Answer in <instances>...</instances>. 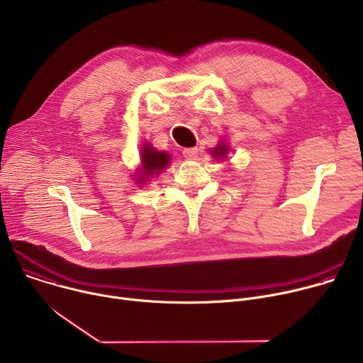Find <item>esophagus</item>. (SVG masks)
<instances>
[{
    "label": "esophagus",
    "mask_w": 363,
    "mask_h": 363,
    "mask_svg": "<svg viewBox=\"0 0 363 363\" xmlns=\"http://www.w3.org/2000/svg\"><path fill=\"white\" fill-rule=\"evenodd\" d=\"M184 157L188 158V160H195L196 155H198V147H186L182 150Z\"/></svg>",
    "instance_id": "obj_1"
}]
</instances>
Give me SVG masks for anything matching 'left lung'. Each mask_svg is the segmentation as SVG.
<instances>
[{"mask_svg": "<svg viewBox=\"0 0 363 363\" xmlns=\"http://www.w3.org/2000/svg\"><path fill=\"white\" fill-rule=\"evenodd\" d=\"M227 150H228V147H227L225 145H220V146H217V147H216V150H213V155H214L216 158L225 157V155H227Z\"/></svg>", "mask_w": 363, "mask_h": 363, "instance_id": "left-lung-1", "label": "left lung"}]
</instances>
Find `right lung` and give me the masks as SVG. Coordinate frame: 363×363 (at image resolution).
Segmentation results:
<instances>
[{
  "mask_svg": "<svg viewBox=\"0 0 363 363\" xmlns=\"http://www.w3.org/2000/svg\"><path fill=\"white\" fill-rule=\"evenodd\" d=\"M142 174H145L143 178H140V181L143 182L145 179H147L146 177L150 175H157L161 171H164V168L168 167L169 164V155L167 152H160L157 149H153L149 143H146L142 147Z\"/></svg>",
  "mask_w": 363,
  "mask_h": 363,
  "instance_id": "obj_1",
  "label": "right lung"
}]
</instances>
